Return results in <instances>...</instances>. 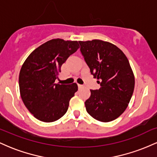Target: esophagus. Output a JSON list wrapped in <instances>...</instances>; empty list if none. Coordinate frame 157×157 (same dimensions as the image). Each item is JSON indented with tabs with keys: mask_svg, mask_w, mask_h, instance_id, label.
<instances>
[{
	"mask_svg": "<svg viewBox=\"0 0 157 157\" xmlns=\"http://www.w3.org/2000/svg\"><path fill=\"white\" fill-rule=\"evenodd\" d=\"M82 87H83V86H82V85L78 84V88H79V89H81V88H82Z\"/></svg>",
	"mask_w": 157,
	"mask_h": 157,
	"instance_id": "esophagus-1",
	"label": "esophagus"
}]
</instances>
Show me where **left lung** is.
I'll return each instance as SVG.
<instances>
[{
	"instance_id": "1",
	"label": "left lung",
	"mask_w": 157,
	"mask_h": 157,
	"mask_svg": "<svg viewBox=\"0 0 157 157\" xmlns=\"http://www.w3.org/2000/svg\"><path fill=\"white\" fill-rule=\"evenodd\" d=\"M80 52L100 88L91 90L85 105L98 121L108 122L125 111L134 89V75L125 54L117 46L100 40L79 41Z\"/></svg>"
}]
</instances>
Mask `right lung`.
<instances>
[{"label": "right lung", "instance_id": "right-lung-1", "mask_svg": "<svg viewBox=\"0 0 157 157\" xmlns=\"http://www.w3.org/2000/svg\"><path fill=\"white\" fill-rule=\"evenodd\" d=\"M77 41L52 39L30 54L19 75L21 97L29 112L45 122L56 121L67 111L78 89L77 83L56 84L61 66L78 49Z\"/></svg>", "mask_w": 157, "mask_h": 157}]
</instances>
